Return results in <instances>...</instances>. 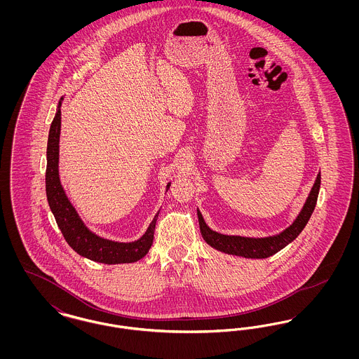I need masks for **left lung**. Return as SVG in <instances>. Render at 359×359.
Instances as JSON below:
<instances>
[{"mask_svg": "<svg viewBox=\"0 0 359 359\" xmlns=\"http://www.w3.org/2000/svg\"><path fill=\"white\" fill-rule=\"evenodd\" d=\"M319 189H320V172L318 173L315 183L308 194L306 203L297 214V217L294 218V221L281 233L276 236H269V237L227 236V234L214 231L207 226L202 212L198 208V219H199L202 237L211 248L226 255L245 257V258H258V259L273 256L277 252L284 249L287 245H290L293 239L297 238V236L303 231V229L306 227L315 210Z\"/></svg>", "mask_w": 359, "mask_h": 359, "instance_id": "obj_1", "label": "left lung"}]
</instances>
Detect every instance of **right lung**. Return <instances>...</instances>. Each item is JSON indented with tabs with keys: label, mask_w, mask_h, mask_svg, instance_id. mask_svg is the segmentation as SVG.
Listing matches in <instances>:
<instances>
[{
	"label": "right lung",
	"mask_w": 359,
	"mask_h": 359,
	"mask_svg": "<svg viewBox=\"0 0 359 359\" xmlns=\"http://www.w3.org/2000/svg\"><path fill=\"white\" fill-rule=\"evenodd\" d=\"M62 102L63 97L57 103L56 114L50 128L46 171L47 199L56 223L67 243L79 256L107 265L136 262L149 252L154 243V227L160 211H157L142 237L132 242H118L103 238L86 226L75 207L69 202L59 177V140L62 123ZM170 186L171 183L167 184V191Z\"/></svg>",
	"instance_id": "1"
}]
</instances>
